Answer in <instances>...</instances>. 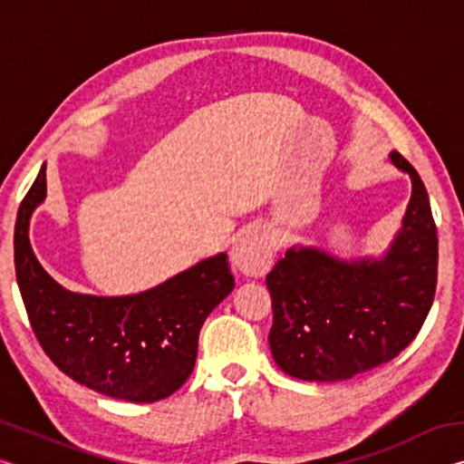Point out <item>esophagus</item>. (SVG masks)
<instances>
[{"mask_svg": "<svg viewBox=\"0 0 464 464\" xmlns=\"http://www.w3.org/2000/svg\"><path fill=\"white\" fill-rule=\"evenodd\" d=\"M231 266L246 276H264L274 262V241L268 229L254 227V229L239 235L231 247Z\"/></svg>", "mask_w": 464, "mask_h": 464, "instance_id": "obj_1", "label": "esophagus"}]
</instances>
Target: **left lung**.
Here are the masks:
<instances>
[{
	"instance_id": "left-lung-1",
	"label": "left lung",
	"mask_w": 464,
	"mask_h": 464,
	"mask_svg": "<svg viewBox=\"0 0 464 464\" xmlns=\"http://www.w3.org/2000/svg\"><path fill=\"white\" fill-rule=\"evenodd\" d=\"M389 160L411 178V198L382 256L343 260L324 247L293 246L266 276L270 350L295 379L348 381L391 362L434 303L438 233L426 186L405 157L391 151Z\"/></svg>"
}]
</instances>
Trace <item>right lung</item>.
<instances>
[{"mask_svg":"<svg viewBox=\"0 0 464 464\" xmlns=\"http://www.w3.org/2000/svg\"><path fill=\"white\" fill-rule=\"evenodd\" d=\"M46 198V166L20 204L14 262L30 325L59 371L75 382L132 403L169 397L196 364L204 321L235 286L227 254L143 293L96 296L61 286L30 246V218Z\"/></svg>","mask_w":464,"mask_h":464,"instance_id":"right-lung-1","label":"right lung"}]
</instances>
